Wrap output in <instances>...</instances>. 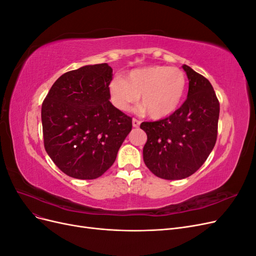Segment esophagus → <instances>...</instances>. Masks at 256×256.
Masks as SVG:
<instances>
[{
	"label": "esophagus",
	"mask_w": 256,
	"mask_h": 256,
	"mask_svg": "<svg viewBox=\"0 0 256 256\" xmlns=\"http://www.w3.org/2000/svg\"><path fill=\"white\" fill-rule=\"evenodd\" d=\"M140 124H141V122L138 120H136V118H134V120H132V126H134V128H138V126H140Z\"/></svg>",
	"instance_id": "34e87169"
}]
</instances>
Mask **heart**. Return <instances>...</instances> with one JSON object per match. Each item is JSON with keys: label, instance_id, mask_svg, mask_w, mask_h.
<instances>
[{"label": "heart", "instance_id": "obj_1", "mask_svg": "<svg viewBox=\"0 0 256 256\" xmlns=\"http://www.w3.org/2000/svg\"><path fill=\"white\" fill-rule=\"evenodd\" d=\"M187 79L177 67L148 66L130 72L125 80L113 79L109 84L112 104L129 111L141 96V106L152 120L173 114L184 96Z\"/></svg>", "mask_w": 256, "mask_h": 256}]
</instances>
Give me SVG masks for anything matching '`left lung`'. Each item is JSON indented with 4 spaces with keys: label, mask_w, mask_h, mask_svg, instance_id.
I'll return each mask as SVG.
<instances>
[{
    "label": "left lung",
    "mask_w": 256,
    "mask_h": 256,
    "mask_svg": "<svg viewBox=\"0 0 256 256\" xmlns=\"http://www.w3.org/2000/svg\"><path fill=\"white\" fill-rule=\"evenodd\" d=\"M189 80L186 102L173 114L157 122H143L147 134L143 148L146 166L168 180L189 177L203 166L218 134L220 104L205 76L182 65Z\"/></svg>",
    "instance_id": "8db88e82"
}]
</instances>
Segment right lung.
Listing matches in <instances>:
<instances>
[{
  "instance_id": "right-lung-1",
  "label": "right lung",
  "mask_w": 256,
  "mask_h": 256,
  "mask_svg": "<svg viewBox=\"0 0 256 256\" xmlns=\"http://www.w3.org/2000/svg\"><path fill=\"white\" fill-rule=\"evenodd\" d=\"M112 72L106 63L68 72L54 82L44 100V150L68 176H102L132 128V118L110 102Z\"/></svg>"
}]
</instances>
